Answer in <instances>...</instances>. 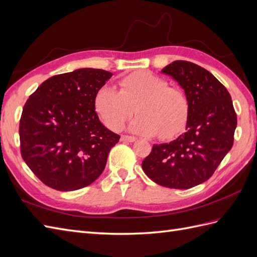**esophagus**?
<instances>
[{
    "label": "esophagus",
    "instance_id": "obj_1",
    "mask_svg": "<svg viewBox=\"0 0 257 257\" xmlns=\"http://www.w3.org/2000/svg\"><path fill=\"white\" fill-rule=\"evenodd\" d=\"M120 140L123 142H135V141H137V138L131 137V136H121Z\"/></svg>",
    "mask_w": 257,
    "mask_h": 257
}]
</instances>
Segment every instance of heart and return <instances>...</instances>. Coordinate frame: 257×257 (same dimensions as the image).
<instances>
[{"label": "heart", "mask_w": 257, "mask_h": 257, "mask_svg": "<svg viewBox=\"0 0 257 257\" xmlns=\"http://www.w3.org/2000/svg\"><path fill=\"white\" fill-rule=\"evenodd\" d=\"M119 90L103 85L94 97V107L103 122L113 130L136 111L138 116L129 124L135 134L172 139L185 128L189 104L178 89L169 88L164 79L151 72H135L119 79Z\"/></svg>", "instance_id": "obj_1"}]
</instances>
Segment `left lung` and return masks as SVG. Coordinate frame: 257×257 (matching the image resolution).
Returning a JSON list of instances; mask_svg holds the SVG:
<instances>
[{"instance_id":"8db88e82","label":"left lung","mask_w":257,"mask_h":257,"mask_svg":"<svg viewBox=\"0 0 257 257\" xmlns=\"http://www.w3.org/2000/svg\"><path fill=\"white\" fill-rule=\"evenodd\" d=\"M162 72L185 91L186 133L169 143L154 144L142 168L157 185L190 189L209 179L231 150L236 115L228 90L205 68L175 61Z\"/></svg>"}]
</instances>
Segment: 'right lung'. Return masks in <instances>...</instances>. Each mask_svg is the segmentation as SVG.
Here are the masks:
<instances>
[{"instance_id": "1", "label": "right lung", "mask_w": 257, "mask_h": 257, "mask_svg": "<svg viewBox=\"0 0 257 257\" xmlns=\"http://www.w3.org/2000/svg\"><path fill=\"white\" fill-rule=\"evenodd\" d=\"M111 76L94 68L56 75L26 102L19 124L22 156L47 186L74 191L103 173L120 137L101 122L94 97Z\"/></svg>"}]
</instances>
